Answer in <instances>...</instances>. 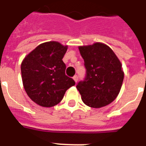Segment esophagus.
Here are the masks:
<instances>
[{"mask_svg":"<svg viewBox=\"0 0 146 146\" xmlns=\"http://www.w3.org/2000/svg\"><path fill=\"white\" fill-rule=\"evenodd\" d=\"M78 79H79V77H78V76L77 75H75L74 76H73V80L75 81L76 83L77 82H78Z\"/></svg>","mask_w":146,"mask_h":146,"instance_id":"1","label":"esophagus"}]
</instances>
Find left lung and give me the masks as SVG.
Instances as JSON below:
<instances>
[{
    "mask_svg": "<svg viewBox=\"0 0 146 146\" xmlns=\"http://www.w3.org/2000/svg\"><path fill=\"white\" fill-rule=\"evenodd\" d=\"M86 68V77L76 88L84 104L100 108L118 95L124 80L122 64L112 48L102 42L79 46Z\"/></svg>",
    "mask_w": 146,
    "mask_h": 146,
    "instance_id": "8db88e82",
    "label": "left lung"
}]
</instances>
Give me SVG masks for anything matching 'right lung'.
I'll use <instances>...</instances> for the list:
<instances>
[{
	"instance_id": "1",
	"label": "right lung",
	"mask_w": 146,
	"mask_h": 146,
	"mask_svg": "<svg viewBox=\"0 0 146 146\" xmlns=\"http://www.w3.org/2000/svg\"><path fill=\"white\" fill-rule=\"evenodd\" d=\"M57 41L39 45L21 64L22 83L28 97L42 107H52L61 101L65 92L75 85L65 75L66 65L62 58L67 50Z\"/></svg>"
}]
</instances>
